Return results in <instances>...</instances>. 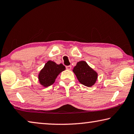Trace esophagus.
Returning a JSON list of instances; mask_svg holds the SVG:
<instances>
[{"label":"esophagus","instance_id":"obj_1","mask_svg":"<svg viewBox=\"0 0 134 134\" xmlns=\"http://www.w3.org/2000/svg\"><path fill=\"white\" fill-rule=\"evenodd\" d=\"M71 68H72V66H71V65L66 66V68L67 69H68V70H71Z\"/></svg>","mask_w":134,"mask_h":134}]
</instances>
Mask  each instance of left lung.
<instances>
[{"instance_id": "left-lung-1", "label": "left lung", "mask_w": 134, "mask_h": 134, "mask_svg": "<svg viewBox=\"0 0 134 134\" xmlns=\"http://www.w3.org/2000/svg\"><path fill=\"white\" fill-rule=\"evenodd\" d=\"M73 72L80 83L85 86L91 87L97 79V74L85 61H80L74 68Z\"/></svg>"}]
</instances>
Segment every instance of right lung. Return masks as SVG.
I'll use <instances>...</instances> for the list:
<instances>
[{
    "mask_svg": "<svg viewBox=\"0 0 134 134\" xmlns=\"http://www.w3.org/2000/svg\"><path fill=\"white\" fill-rule=\"evenodd\" d=\"M65 69V66L62 63L58 65L53 61H48L38 74L39 82L44 87H49L53 84L58 75Z\"/></svg>",
    "mask_w": 134,
    "mask_h": 134,
    "instance_id": "1",
    "label": "right lung"
}]
</instances>
